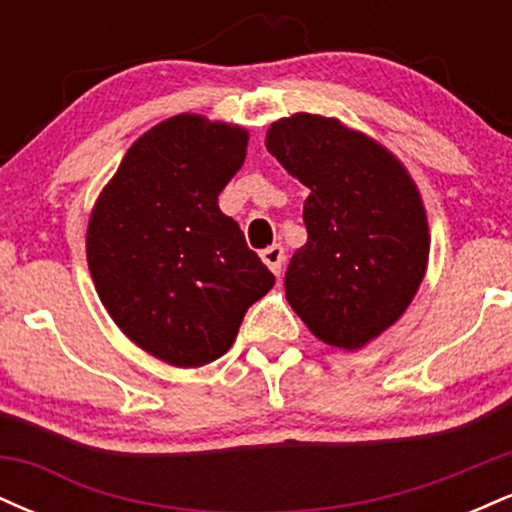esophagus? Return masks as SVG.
I'll return each instance as SVG.
<instances>
[{"label": "esophagus", "mask_w": 512, "mask_h": 512, "mask_svg": "<svg viewBox=\"0 0 512 512\" xmlns=\"http://www.w3.org/2000/svg\"><path fill=\"white\" fill-rule=\"evenodd\" d=\"M260 257H262V262L267 264V267L272 269V272H274L276 276L281 274V267H284V260H286L284 248H281V245H272V248L262 250Z\"/></svg>", "instance_id": "34e87169"}]
</instances>
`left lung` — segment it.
Listing matches in <instances>:
<instances>
[{"label": "left lung", "instance_id": "1", "mask_svg": "<svg viewBox=\"0 0 512 512\" xmlns=\"http://www.w3.org/2000/svg\"><path fill=\"white\" fill-rule=\"evenodd\" d=\"M267 151L310 187L308 243L286 269V298L317 339L361 349L395 325L424 281L431 236L419 190L383 144L334 117L272 122Z\"/></svg>", "mask_w": 512, "mask_h": 512}]
</instances>
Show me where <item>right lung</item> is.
I'll return each instance as SVG.
<instances>
[{
    "label": "right lung",
    "instance_id": "obj_1",
    "mask_svg": "<svg viewBox=\"0 0 512 512\" xmlns=\"http://www.w3.org/2000/svg\"><path fill=\"white\" fill-rule=\"evenodd\" d=\"M248 132L182 113L142 134L103 187L86 231L93 284L139 349L178 368L216 361L274 274L219 209Z\"/></svg>",
    "mask_w": 512,
    "mask_h": 512
}]
</instances>
